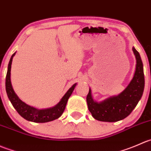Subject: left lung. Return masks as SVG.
I'll return each mask as SVG.
<instances>
[{
	"label": "left lung",
	"mask_w": 151,
	"mask_h": 151,
	"mask_svg": "<svg viewBox=\"0 0 151 151\" xmlns=\"http://www.w3.org/2000/svg\"><path fill=\"white\" fill-rule=\"evenodd\" d=\"M137 65L134 77L123 92L102 102H95L91 95V89L86 96L88 109L92 117L99 121L117 122L128 117L142 96L145 87L143 65L139 52L132 48Z\"/></svg>",
	"instance_id": "1"
}]
</instances>
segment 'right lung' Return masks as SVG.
Masks as SVG:
<instances>
[{
	"label": "right lung",
	"mask_w": 151,
	"mask_h": 151,
	"mask_svg": "<svg viewBox=\"0 0 151 151\" xmlns=\"http://www.w3.org/2000/svg\"><path fill=\"white\" fill-rule=\"evenodd\" d=\"M14 55H15V53H13L10 59L8 65V70H7L6 76V90L9 99L11 101L13 106L21 117L28 121L34 122V123H47V122L52 121V120L59 118L65 111L68 98L70 97L71 94L73 92L76 83L73 85L72 87L70 88L69 90L64 95L59 104L52 108L46 109H37L34 107L30 106L23 102L21 100L19 99L12 86L11 81H10V74H11L10 72H11L12 62L13 56Z\"/></svg>",
	"instance_id": "1"
}]
</instances>
